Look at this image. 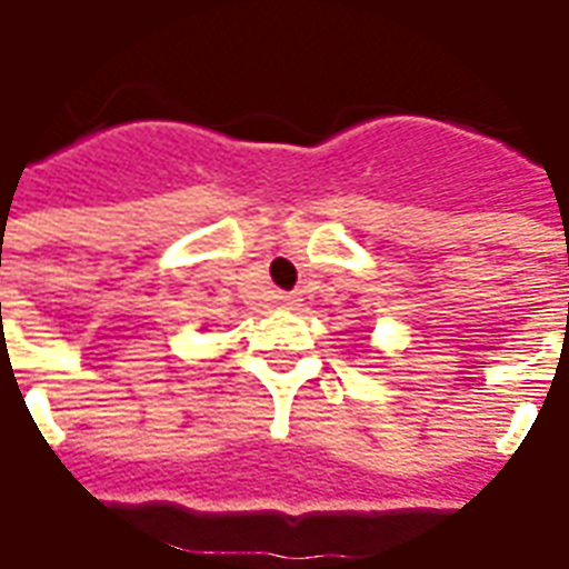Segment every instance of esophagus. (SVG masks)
Listing matches in <instances>:
<instances>
[{
	"label": "esophagus",
	"instance_id": "esophagus-1",
	"mask_svg": "<svg viewBox=\"0 0 569 569\" xmlns=\"http://www.w3.org/2000/svg\"><path fill=\"white\" fill-rule=\"evenodd\" d=\"M280 305H283V308H298V296H280Z\"/></svg>",
	"mask_w": 569,
	"mask_h": 569
}]
</instances>
